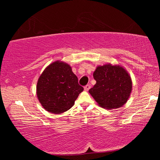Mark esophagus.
Instances as JSON below:
<instances>
[{"instance_id":"obj_1","label":"esophagus","mask_w":160,"mask_h":160,"mask_svg":"<svg viewBox=\"0 0 160 160\" xmlns=\"http://www.w3.org/2000/svg\"><path fill=\"white\" fill-rule=\"evenodd\" d=\"M84 89H85V91H88V90L90 89V85H85V88H84Z\"/></svg>"}]
</instances>
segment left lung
Instances as JSON below:
<instances>
[{
  "label": "left lung",
  "instance_id": "left-lung-1",
  "mask_svg": "<svg viewBox=\"0 0 160 160\" xmlns=\"http://www.w3.org/2000/svg\"><path fill=\"white\" fill-rule=\"evenodd\" d=\"M93 76L97 83L89 92L100 107L117 109L128 101L132 90V81L122 67L111 64L98 66Z\"/></svg>",
  "mask_w": 160,
  "mask_h": 160
}]
</instances>
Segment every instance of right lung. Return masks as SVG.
Masks as SVG:
<instances>
[{"mask_svg":"<svg viewBox=\"0 0 160 160\" xmlns=\"http://www.w3.org/2000/svg\"><path fill=\"white\" fill-rule=\"evenodd\" d=\"M84 88L68 64L56 61L43 71L38 80L37 95L44 109L52 113L70 109Z\"/></svg>","mask_w":160,"mask_h":160,"instance_id":"1","label":"right lung"}]
</instances>
